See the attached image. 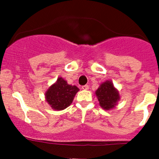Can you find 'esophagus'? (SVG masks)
<instances>
[{
  "label": "esophagus",
  "mask_w": 159,
  "mask_h": 159,
  "mask_svg": "<svg viewBox=\"0 0 159 159\" xmlns=\"http://www.w3.org/2000/svg\"><path fill=\"white\" fill-rule=\"evenodd\" d=\"M81 89H82L83 90H88L89 89V87L88 84H85V85H83L82 87H81Z\"/></svg>",
  "instance_id": "esophagus-1"
}]
</instances>
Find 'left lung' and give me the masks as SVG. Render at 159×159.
Instances as JSON below:
<instances>
[{
  "instance_id": "1",
  "label": "left lung",
  "mask_w": 159,
  "mask_h": 159,
  "mask_svg": "<svg viewBox=\"0 0 159 159\" xmlns=\"http://www.w3.org/2000/svg\"><path fill=\"white\" fill-rule=\"evenodd\" d=\"M101 107L105 110H109L115 107L120 99L118 91L114 87L111 81H107L102 83L95 91Z\"/></svg>"
}]
</instances>
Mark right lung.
Segmentation results:
<instances>
[{
	"label": "right lung",
	"mask_w": 159,
	"mask_h": 159,
	"mask_svg": "<svg viewBox=\"0 0 159 159\" xmlns=\"http://www.w3.org/2000/svg\"><path fill=\"white\" fill-rule=\"evenodd\" d=\"M78 87L68 84L62 78H57L55 84L49 88L45 94L46 100L54 110H64L72 103Z\"/></svg>",
	"instance_id": "1"
}]
</instances>
